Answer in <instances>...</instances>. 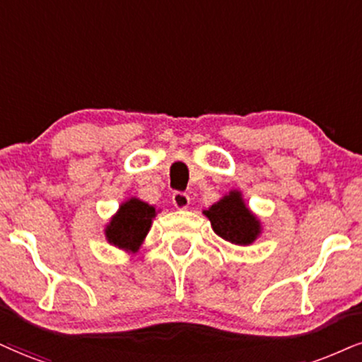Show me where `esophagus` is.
<instances>
[{
	"label": "esophagus",
	"instance_id": "esophagus-1",
	"mask_svg": "<svg viewBox=\"0 0 362 362\" xmlns=\"http://www.w3.org/2000/svg\"><path fill=\"white\" fill-rule=\"evenodd\" d=\"M173 204L177 209H186L189 206V196L182 191H174L173 193Z\"/></svg>",
	"mask_w": 362,
	"mask_h": 362
}]
</instances>
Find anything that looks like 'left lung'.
I'll return each instance as SVG.
<instances>
[{
    "mask_svg": "<svg viewBox=\"0 0 362 362\" xmlns=\"http://www.w3.org/2000/svg\"><path fill=\"white\" fill-rule=\"evenodd\" d=\"M218 236L233 245H250L260 235V221L243 203L240 191H231L220 202L204 209Z\"/></svg>",
    "mask_w": 362,
    "mask_h": 362,
    "instance_id": "obj_1",
    "label": "left lung"
}]
</instances>
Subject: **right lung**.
Returning <instances> with one entry per match:
<instances>
[{"mask_svg": "<svg viewBox=\"0 0 362 362\" xmlns=\"http://www.w3.org/2000/svg\"><path fill=\"white\" fill-rule=\"evenodd\" d=\"M154 216V206L137 198L129 199L120 204L119 211L107 225V242L127 252H137L151 228Z\"/></svg>", "mask_w": 362, "mask_h": 362, "instance_id": "right-lung-1", "label": "right lung"}]
</instances>
